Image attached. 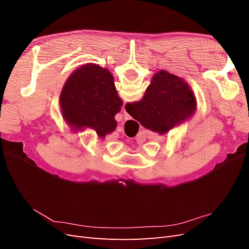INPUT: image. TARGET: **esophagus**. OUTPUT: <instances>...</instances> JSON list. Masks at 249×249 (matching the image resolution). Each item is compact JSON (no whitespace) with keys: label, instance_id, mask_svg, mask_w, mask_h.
<instances>
[{"label":"esophagus","instance_id":"obj_1","mask_svg":"<svg viewBox=\"0 0 249 249\" xmlns=\"http://www.w3.org/2000/svg\"><path fill=\"white\" fill-rule=\"evenodd\" d=\"M124 119L126 120V119H130L131 118V116H130V114L129 113H127L124 109Z\"/></svg>","mask_w":249,"mask_h":249}]
</instances>
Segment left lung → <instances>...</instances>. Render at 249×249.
I'll use <instances>...</instances> for the list:
<instances>
[{"label":"left lung","instance_id":"left-lung-1","mask_svg":"<svg viewBox=\"0 0 249 249\" xmlns=\"http://www.w3.org/2000/svg\"><path fill=\"white\" fill-rule=\"evenodd\" d=\"M66 124L74 132L91 129L99 137L116 129L115 114L123 106L112 73L99 64L87 63L67 78L59 97Z\"/></svg>","mask_w":249,"mask_h":249}]
</instances>
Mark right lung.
<instances>
[{"mask_svg": "<svg viewBox=\"0 0 249 249\" xmlns=\"http://www.w3.org/2000/svg\"><path fill=\"white\" fill-rule=\"evenodd\" d=\"M196 97L190 85L177 74L161 70L154 74L139 102L125 104L129 114L160 135L187 122L196 111Z\"/></svg>", "mask_w": 249, "mask_h": 249, "instance_id": "right-lung-1", "label": "right lung"}]
</instances>
